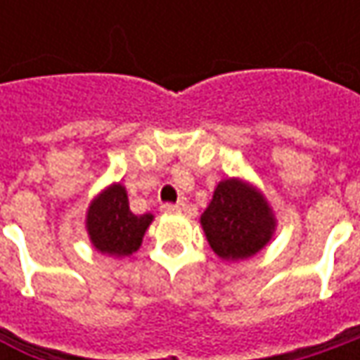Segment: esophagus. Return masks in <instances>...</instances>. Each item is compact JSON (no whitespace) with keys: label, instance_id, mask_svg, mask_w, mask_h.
<instances>
[{"label":"esophagus","instance_id":"esophagus-1","mask_svg":"<svg viewBox=\"0 0 360 360\" xmlns=\"http://www.w3.org/2000/svg\"><path fill=\"white\" fill-rule=\"evenodd\" d=\"M160 210H162V212H166V214L180 212V210H184V202H178V204H162V206H160Z\"/></svg>","mask_w":360,"mask_h":360}]
</instances>
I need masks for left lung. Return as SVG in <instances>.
Segmentation results:
<instances>
[{"label": "left lung", "instance_id": "1", "mask_svg": "<svg viewBox=\"0 0 360 360\" xmlns=\"http://www.w3.org/2000/svg\"><path fill=\"white\" fill-rule=\"evenodd\" d=\"M206 240L224 260H244L272 238L276 218L266 198L238 178L222 180L200 216Z\"/></svg>", "mask_w": 360, "mask_h": 360}]
</instances>
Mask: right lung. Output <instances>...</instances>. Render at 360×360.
Returning <instances> with one entry per match:
<instances>
[{
  "label": "right lung",
  "instance_id": "add662e5",
  "mask_svg": "<svg viewBox=\"0 0 360 360\" xmlns=\"http://www.w3.org/2000/svg\"><path fill=\"white\" fill-rule=\"evenodd\" d=\"M152 220V214H134L126 188L112 184L91 200L86 214V229L94 248L102 255L128 256L140 248Z\"/></svg>",
  "mask_w": 360,
  "mask_h": 360
}]
</instances>
